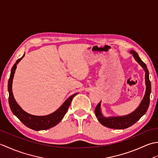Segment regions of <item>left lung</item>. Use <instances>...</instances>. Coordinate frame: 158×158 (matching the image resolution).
Returning a JSON list of instances; mask_svg holds the SVG:
<instances>
[{"label":"left lung","instance_id":"8db88e82","mask_svg":"<svg viewBox=\"0 0 158 158\" xmlns=\"http://www.w3.org/2000/svg\"><path fill=\"white\" fill-rule=\"evenodd\" d=\"M130 53L133 55L134 58H135L139 64L141 66L145 71V83H146V91L145 96L142 100L141 103L140 104L139 106L136 109L135 111L130 115L122 117H104L101 111H100V102L98 104L95 109V114L96 118L98 119L99 122L102 125L105 126L109 128L113 129H125L127 127L132 126L133 124L140 119V117L145 115L147 112L150 102V94L152 91V86H151V81L149 77V71L147 68V66L144 63L136 52L131 51Z\"/></svg>","mask_w":158,"mask_h":158}]
</instances>
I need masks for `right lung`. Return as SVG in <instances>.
<instances>
[{
    "label": "right lung",
    "instance_id": "1",
    "mask_svg": "<svg viewBox=\"0 0 158 158\" xmlns=\"http://www.w3.org/2000/svg\"><path fill=\"white\" fill-rule=\"evenodd\" d=\"M24 55L21 58L17 60L15 64L13 66L11 70V75H10L8 81V91L9 94V104L10 109H11L12 113L20 120V122H22L26 126H27L29 128L36 131L51 128V127L57 125L62 119L64 116L65 115L67 110L69 109L70 102L72 101V99L73 98L74 96H75L77 94V93L70 96L56 111L48 115L35 116L28 114L25 112L24 110H23L18 105V103L16 102L14 99V97H13L12 92V82L17 64L23 58Z\"/></svg>",
    "mask_w": 158,
    "mask_h": 158
}]
</instances>
